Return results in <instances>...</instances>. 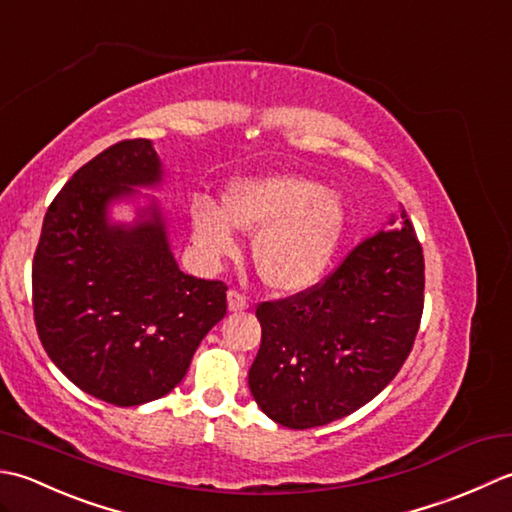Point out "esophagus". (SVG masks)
<instances>
[{
	"instance_id": "34e87169",
	"label": "esophagus",
	"mask_w": 512,
	"mask_h": 512,
	"mask_svg": "<svg viewBox=\"0 0 512 512\" xmlns=\"http://www.w3.org/2000/svg\"><path fill=\"white\" fill-rule=\"evenodd\" d=\"M227 307L229 311H245L249 307V300L245 294H241V291L236 289H229L227 294Z\"/></svg>"
}]
</instances>
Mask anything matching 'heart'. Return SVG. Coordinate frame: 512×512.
Instances as JSON below:
<instances>
[{
  "label": "heart",
  "instance_id": "obj_1",
  "mask_svg": "<svg viewBox=\"0 0 512 512\" xmlns=\"http://www.w3.org/2000/svg\"><path fill=\"white\" fill-rule=\"evenodd\" d=\"M234 227L258 234L254 265L269 287L302 291L320 283L347 232V212L327 185L300 174H267L236 181L223 210L194 207V241L210 258L236 252Z\"/></svg>",
  "mask_w": 512,
  "mask_h": 512
}]
</instances>
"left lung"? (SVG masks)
Wrapping results in <instances>:
<instances>
[{
	"label": "left lung",
	"mask_w": 512,
	"mask_h": 512,
	"mask_svg": "<svg viewBox=\"0 0 512 512\" xmlns=\"http://www.w3.org/2000/svg\"><path fill=\"white\" fill-rule=\"evenodd\" d=\"M400 218L398 229L353 247L322 283L256 307L263 336L249 391L280 426L314 429L358 411L409 358L424 256L404 210Z\"/></svg>",
	"instance_id": "obj_1"
}]
</instances>
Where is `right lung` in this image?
I'll list each match as a JSON object with an SVG mask.
<instances>
[{
  "mask_svg": "<svg viewBox=\"0 0 512 512\" xmlns=\"http://www.w3.org/2000/svg\"><path fill=\"white\" fill-rule=\"evenodd\" d=\"M148 139L110 145L50 203L33 258V311L48 358L114 406L163 398L227 314V285L187 276L156 203L134 225L108 223L114 198L161 183Z\"/></svg>",
  "mask_w": 512,
  "mask_h": 512,
  "instance_id": "right-lung-1",
  "label": "right lung"
}]
</instances>
